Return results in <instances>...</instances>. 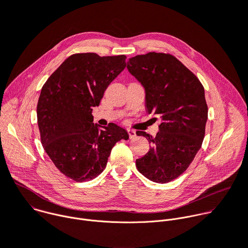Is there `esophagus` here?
<instances>
[{"label": "esophagus", "instance_id": "obj_1", "mask_svg": "<svg viewBox=\"0 0 248 248\" xmlns=\"http://www.w3.org/2000/svg\"><path fill=\"white\" fill-rule=\"evenodd\" d=\"M127 133L129 135V138H134L136 136V132L135 130L133 129H130V128H127Z\"/></svg>", "mask_w": 248, "mask_h": 248}]
</instances>
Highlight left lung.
Segmentation results:
<instances>
[{
	"label": "left lung",
	"instance_id": "8db88e82",
	"mask_svg": "<svg viewBox=\"0 0 248 248\" xmlns=\"http://www.w3.org/2000/svg\"><path fill=\"white\" fill-rule=\"evenodd\" d=\"M126 67L145 90L146 111L160 119L155 137L136 131L152 145L148 153L136 160V168L154 183L171 182L188 168L201 148L208 119L204 88L170 54L138 55L128 59Z\"/></svg>",
	"mask_w": 248,
	"mask_h": 248
}]
</instances>
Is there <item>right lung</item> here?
<instances>
[{
	"label": "right lung",
	"mask_w": 248,
	"mask_h": 248,
	"mask_svg": "<svg viewBox=\"0 0 248 248\" xmlns=\"http://www.w3.org/2000/svg\"><path fill=\"white\" fill-rule=\"evenodd\" d=\"M125 59L72 55L42 87L37 104L41 143L60 171L78 183L98 176L115 144L128 139L124 128L94 124L92 116L105 90L124 69Z\"/></svg>",
	"instance_id": "obj_1"
}]
</instances>
